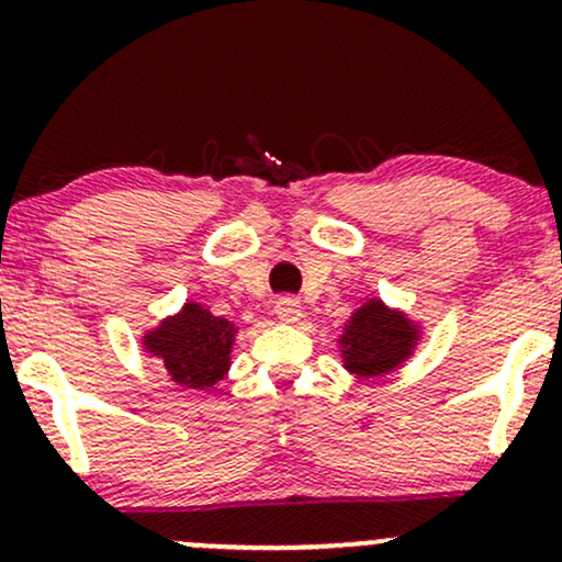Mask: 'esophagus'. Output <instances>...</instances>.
<instances>
[{
    "label": "esophagus",
    "mask_w": 562,
    "mask_h": 562,
    "mask_svg": "<svg viewBox=\"0 0 562 562\" xmlns=\"http://www.w3.org/2000/svg\"><path fill=\"white\" fill-rule=\"evenodd\" d=\"M273 313H276V318H279V322L294 324L300 316H303V305H300V300H294V297H281L279 303H276Z\"/></svg>",
    "instance_id": "esophagus-1"
}]
</instances>
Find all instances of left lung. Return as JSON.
<instances>
[{
    "label": "left lung",
    "mask_w": 562,
    "mask_h": 562,
    "mask_svg": "<svg viewBox=\"0 0 562 562\" xmlns=\"http://www.w3.org/2000/svg\"><path fill=\"white\" fill-rule=\"evenodd\" d=\"M424 327L380 297L356 307L337 337L342 367L356 378H380L402 367L418 348Z\"/></svg>",
    "instance_id": "8db88e82"
}]
</instances>
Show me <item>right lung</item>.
I'll return each mask as SVG.
<instances>
[{
	"label": "right lung",
	"mask_w": 562,
	"mask_h": 562,
	"mask_svg": "<svg viewBox=\"0 0 562 562\" xmlns=\"http://www.w3.org/2000/svg\"><path fill=\"white\" fill-rule=\"evenodd\" d=\"M235 327L206 305L187 300L182 311L166 316L142 335V348L162 361L177 385L211 391L231 370Z\"/></svg>",
	"instance_id": "obj_1"
}]
</instances>
